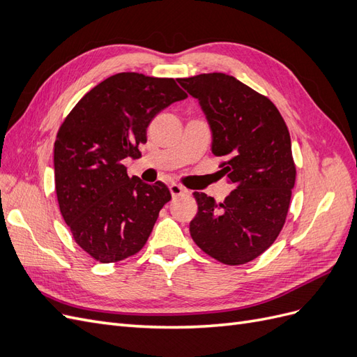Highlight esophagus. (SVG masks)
Returning a JSON list of instances; mask_svg holds the SVG:
<instances>
[{
    "instance_id": "esophagus-1",
    "label": "esophagus",
    "mask_w": 357,
    "mask_h": 357,
    "mask_svg": "<svg viewBox=\"0 0 357 357\" xmlns=\"http://www.w3.org/2000/svg\"><path fill=\"white\" fill-rule=\"evenodd\" d=\"M169 192H171L172 197H180V195H185L188 190L185 188H181L180 185H176V183H172V185H169Z\"/></svg>"
}]
</instances>
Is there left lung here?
Returning a JSON list of instances; mask_svg holds the SVG:
<instances>
[{
    "mask_svg": "<svg viewBox=\"0 0 357 357\" xmlns=\"http://www.w3.org/2000/svg\"><path fill=\"white\" fill-rule=\"evenodd\" d=\"M207 117L220 176L235 189L223 202L202 192L190 236L204 253L225 265L261 256L283 229L296 168L289 129L266 96L223 73L177 79Z\"/></svg>",
    "mask_w": 357,
    "mask_h": 357,
    "instance_id": "8db88e82",
    "label": "left lung"
}]
</instances>
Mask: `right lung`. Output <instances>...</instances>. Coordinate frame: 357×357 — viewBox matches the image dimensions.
Wrapping results in <instances>:
<instances>
[{"mask_svg": "<svg viewBox=\"0 0 357 357\" xmlns=\"http://www.w3.org/2000/svg\"><path fill=\"white\" fill-rule=\"evenodd\" d=\"M188 98L174 79L119 73L86 93L62 122L55 189L74 241L101 264L144 247L160 208L171 199L162 181L128 177L125 158H139L147 126L168 105Z\"/></svg>", "mask_w": 357, "mask_h": 357, "instance_id": "obj_1", "label": "right lung"}]
</instances>
